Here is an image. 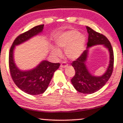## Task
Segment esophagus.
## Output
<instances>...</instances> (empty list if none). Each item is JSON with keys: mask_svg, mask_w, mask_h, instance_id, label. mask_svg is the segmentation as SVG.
<instances>
[{"mask_svg": "<svg viewBox=\"0 0 123 123\" xmlns=\"http://www.w3.org/2000/svg\"><path fill=\"white\" fill-rule=\"evenodd\" d=\"M67 66H68V64H67V62H62L61 64L60 67H61V68H65Z\"/></svg>", "mask_w": 123, "mask_h": 123, "instance_id": "obj_1", "label": "esophagus"}]
</instances>
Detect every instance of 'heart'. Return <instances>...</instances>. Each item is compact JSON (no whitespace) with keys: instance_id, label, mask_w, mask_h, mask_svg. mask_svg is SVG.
<instances>
[{"instance_id":"1","label":"heart","mask_w":123,"mask_h":123,"mask_svg":"<svg viewBox=\"0 0 123 123\" xmlns=\"http://www.w3.org/2000/svg\"><path fill=\"white\" fill-rule=\"evenodd\" d=\"M86 41V37L78 31L71 30L61 34L56 40L59 48L65 49L66 56L70 59H76L82 54ZM51 54L55 58L60 57L62 52L56 47L51 48Z\"/></svg>"}]
</instances>
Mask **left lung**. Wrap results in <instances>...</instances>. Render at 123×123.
I'll list each match as a JSON object with an SVG mask.
<instances>
[{"label":"left lung","mask_w":123,"mask_h":123,"mask_svg":"<svg viewBox=\"0 0 123 123\" xmlns=\"http://www.w3.org/2000/svg\"><path fill=\"white\" fill-rule=\"evenodd\" d=\"M86 29L89 34L87 49L83 51L82 54L71 64L75 71V75L71 79V82L75 89L79 92L92 94L100 89L110 79L113 70L114 54L111 44L107 38L89 27L86 26ZM96 45H103L108 49L110 54V61L107 70L103 75L99 77L92 75L86 65L88 54V48Z\"/></svg>","instance_id":"left-lung-1"}]
</instances>
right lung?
I'll return each instance as SVG.
<instances>
[{
	"mask_svg": "<svg viewBox=\"0 0 123 123\" xmlns=\"http://www.w3.org/2000/svg\"><path fill=\"white\" fill-rule=\"evenodd\" d=\"M44 25V24L37 25L18 36L13 42L9 52V69L12 79L18 88L31 95L42 94L47 90L54 73L58 69L60 64L44 60L36 68L27 71H21L16 66L14 62V49L15 46L41 33Z\"/></svg>",
	"mask_w": 123,
	"mask_h": 123,
	"instance_id": "obj_1",
	"label": "right lung"
}]
</instances>
